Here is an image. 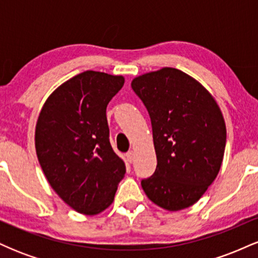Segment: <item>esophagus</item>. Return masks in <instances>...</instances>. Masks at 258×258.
<instances>
[{"label": "esophagus", "instance_id": "esophagus-1", "mask_svg": "<svg viewBox=\"0 0 258 258\" xmlns=\"http://www.w3.org/2000/svg\"><path fill=\"white\" fill-rule=\"evenodd\" d=\"M126 159H127V161H128L130 164H131V162L133 161V159H135V153H133L132 150H131V152L127 153L126 154Z\"/></svg>", "mask_w": 258, "mask_h": 258}]
</instances>
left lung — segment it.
<instances>
[{"mask_svg":"<svg viewBox=\"0 0 258 258\" xmlns=\"http://www.w3.org/2000/svg\"><path fill=\"white\" fill-rule=\"evenodd\" d=\"M132 90L149 112L156 170L142 180L149 200L167 211L194 205L216 179L227 130L212 94L174 68L137 76Z\"/></svg>","mask_w":258,"mask_h":258,"instance_id":"1","label":"left lung"}]
</instances>
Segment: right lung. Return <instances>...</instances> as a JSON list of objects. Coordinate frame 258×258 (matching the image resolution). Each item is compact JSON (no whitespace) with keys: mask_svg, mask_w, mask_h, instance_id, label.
Masks as SVG:
<instances>
[{"mask_svg":"<svg viewBox=\"0 0 258 258\" xmlns=\"http://www.w3.org/2000/svg\"><path fill=\"white\" fill-rule=\"evenodd\" d=\"M123 84L121 75L87 70L55 88L38 115V162L53 190L79 214L108 209L125 177L106 120V106Z\"/></svg>","mask_w":258,"mask_h":258,"instance_id":"obj_1","label":"right lung"}]
</instances>
